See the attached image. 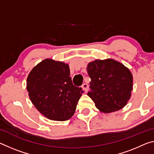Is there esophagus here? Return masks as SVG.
Returning a JSON list of instances; mask_svg holds the SVG:
<instances>
[{
  "label": "esophagus",
  "mask_w": 154,
  "mask_h": 154,
  "mask_svg": "<svg viewBox=\"0 0 154 154\" xmlns=\"http://www.w3.org/2000/svg\"><path fill=\"white\" fill-rule=\"evenodd\" d=\"M82 89L83 90V92H84L85 93L88 92V85L87 84V83H83V84L82 85Z\"/></svg>",
  "instance_id": "obj_1"
}]
</instances>
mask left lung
<instances>
[{"instance_id": "1", "label": "left lung", "mask_w": 154, "mask_h": 154, "mask_svg": "<svg viewBox=\"0 0 154 154\" xmlns=\"http://www.w3.org/2000/svg\"><path fill=\"white\" fill-rule=\"evenodd\" d=\"M87 71L91 79L88 95L96 108L104 113H111L126 105L133 82L128 69L120 62L106 59L90 62Z\"/></svg>"}]
</instances>
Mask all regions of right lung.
Listing matches in <instances>:
<instances>
[{
  "mask_svg": "<svg viewBox=\"0 0 154 154\" xmlns=\"http://www.w3.org/2000/svg\"><path fill=\"white\" fill-rule=\"evenodd\" d=\"M31 102L44 116L51 120L65 121L75 113L83 93L70 77L67 64L45 59L32 69L27 78Z\"/></svg>",
  "mask_w": 154,
  "mask_h": 154,
  "instance_id": "1",
  "label": "right lung"
}]
</instances>
